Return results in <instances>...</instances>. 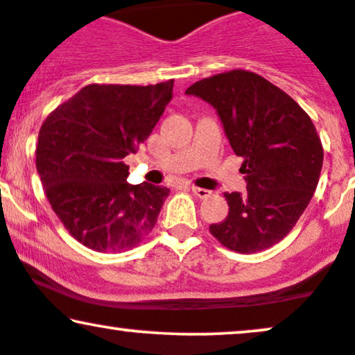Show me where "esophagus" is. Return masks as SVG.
<instances>
[{"label": "esophagus", "mask_w": 355, "mask_h": 355, "mask_svg": "<svg viewBox=\"0 0 355 355\" xmlns=\"http://www.w3.org/2000/svg\"><path fill=\"white\" fill-rule=\"evenodd\" d=\"M192 192H194V194L200 199H205V198H209V196H211V191L202 189V187H198V186H192Z\"/></svg>", "instance_id": "esophagus-1"}]
</instances>
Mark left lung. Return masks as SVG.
<instances>
[{
  "label": "left lung",
  "mask_w": 355,
  "mask_h": 355,
  "mask_svg": "<svg viewBox=\"0 0 355 355\" xmlns=\"http://www.w3.org/2000/svg\"><path fill=\"white\" fill-rule=\"evenodd\" d=\"M186 94L216 108L232 150L243 157L247 194L225 192L229 216L209 230L239 253L273 247L296 225L318 187L324 151L316 126L286 92L255 72L217 73Z\"/></svg>",
  "instance_id": "8db88e82"
}]
</instances>
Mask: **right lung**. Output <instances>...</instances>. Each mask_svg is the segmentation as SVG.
<instances>
[{
	"label": "right lung",
	"mask_w": 355,
	"mask_h": 355,
	"mask_svg": "<svg viewBox=\"0 0 355 355\" xmlns=\"http://www.w3.org/2000/svg\"><path fill=\"white\" fill-rule=\"evenodd\" d=\"M173 85H85L39 130L36 168L47 200L69 234L92 250H130L156 224L169 189L128 184L123 159L151 135Z\"/></svg>",
	"instance_id": "add662e5"
}]
</instances>
